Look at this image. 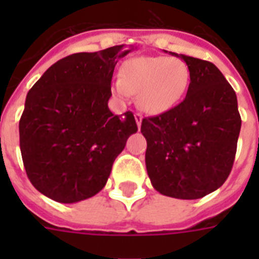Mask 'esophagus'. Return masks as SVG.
Segmentation results:
<instances>
[{
  "mask_svg": "<svg viewBox=\"0 0 259 259\" xmlns=\"http://www.w3.org/2000/svg\"><path fill=\"white\" fill-rule=\"evenodd\" d=\"M134 117H136V122H137L138 129H140V127H141V123H142V119H144V117H142V115L140 113L134 114Z\"/></svg>",
  "mask_w": 259,
  "mask_h": 259,
  "instance_id": "1",
  "label": "esophagus"
}]
</instances>
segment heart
I'll list each match as a JSON object with an SVG mask.
<instances>
[{
    "label": "heart",
    "instance_id": "heart-1",
    "mask_svg": "<svg viewBox=\"0 0 259 259\" xmlns=\"http://www.w3.org/2000/svg\"><path fill=\"white\" fill-rule=\"evenodd\" d=\"M191 72L181 59L141 56L126 60L115 83L119 95L138 94V102L149 114H161L179 103L188 90Z\"/></svg>",
    "mask_w": 259,
    "mask_h": 259
}]
</instances>
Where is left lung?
Here are the masks:
<instances>
[{
    "instance_id": "obj_1",
    "label": "left lung",
    "mask_w": 259,
    "mask_h": 259,
    "mask_svg": "<svg viewBox=\"0 0 259 259\" xmlns=\"http://www.w3.org/2000/svg\"><path fill=\"white\" fill-rule=\"evenodd\" d=\"M179 58L191 72L185 99L160 115L144 118L141 133L148 144L145 164L154 189L192 200L227 180L242 121L235 91L218 67L192 56Z\"/></svg>"
}]
</instances>
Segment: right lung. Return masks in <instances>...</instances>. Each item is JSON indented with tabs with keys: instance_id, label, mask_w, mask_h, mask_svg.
Instances as JSON below:
<instances>
[{
	"instance_id": "add662e5",
	"label": "right lung",
	"mask_w": 259,
	"mask_h": 259,
	"mask_svg": "<svg viewBox=\"0 0 259 259\" xmlns=\"http://www.w3.org/2000/svg\"><path fill=\"white\" fill-rule=\"evenodd\" d=\"M130 51L115 46L70 55L28 91L18 125L22 162L32 185L52 200L97 195L137 132L132 111L114 115L107 106L114 67Z\"/></svg>"
}]
</instances>
